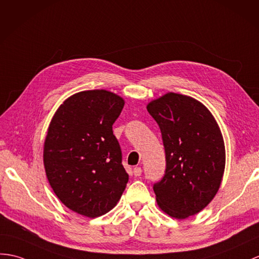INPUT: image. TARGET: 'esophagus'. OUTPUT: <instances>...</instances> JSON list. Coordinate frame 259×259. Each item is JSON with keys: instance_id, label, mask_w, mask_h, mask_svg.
<instances>
[{"instance_id": "obj_1", "label": "esophagus", "mask_w": 259, "mask_h": 259, "mask_svg": "<svg viewBox=\"0 0 259 259\" xmlns=\"http://www.w3.org/2000/svg\"><path fill=\"white\" fill-rule=\"evenodd\" d=\"M141 173H142V169H141L140 166L134 167V176H135V177H140Z\"/></svg>"}]
</instances>
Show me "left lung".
<instances>
[{
    "label": "left lung",
    "instance_id": "obj_1",
    "mask_svg": "<svg viewBox=\"0 0 259 259\" xmlns=\"http://www.w3.org/2000/svg\"><path fill=\"white\" fill-rule=\"evenodd\" d=\"M147 109L159 124L165 150L163 179L153 185L159 207L178 220L200 213L221 186L225 144L218 122L201 101L166 93Z\"/></svg>",
    "mask_w": 259,
    "mask_h": 259
}]
</instances>
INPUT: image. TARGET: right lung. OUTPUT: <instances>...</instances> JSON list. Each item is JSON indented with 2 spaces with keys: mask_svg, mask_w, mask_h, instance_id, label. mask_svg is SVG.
Returning a JSON list of instances; mask_svg holds the SVG:
<instances>
[{
  "mask_svg": "<svg viewBox=\"0 0 259 259\" xmlns=\"http://www.w3.org/2000/svg\"><path fill=\"white\" fill-rule=\"evenodd\" d=\"M124 100L105 89L71 95L48 125L43 161L54 193L65 206L95 219L117 205L129 176L112 124Z\"/></svg>",
  "mask_w": 259,
  "mask_h": 259,
  "instance_id": "obj_1",
  "label": "right lung"
}]
</instances>
